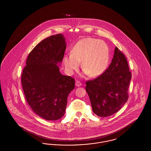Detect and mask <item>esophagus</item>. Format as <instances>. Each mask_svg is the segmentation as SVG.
<instances>
[{
  "label": "esophagus",
  "mask_w": 151,
  "mask_h": 151,
  "mask_svg": "<svg viewBox=\"0 0 151 151\" xmlns=\"http://www.w3.org/2000/svg\"><path fill=\"white\" fill-rule=\"evenodd\" d=\"M75 85L76 86H81V83H80V81H76L75 83Z\"/></svg>",
  "instance_id": "1"
}]
</instances>
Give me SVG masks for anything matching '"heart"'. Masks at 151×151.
<instances>
[{
	"label": "heart",
	"mask_w": 151,
	"mask_h": 151,
	"mask_svg": "<svg viewBox=\"0 0 151 151\" xmlns=\"http://www.w3.org/2000/svg\"><path fill=\"white\" fill-rule=\"evenodd\" d=\"M110 60L108 45L103 41L92 38L80 40L71 50V55L63 58L65 68L72 75L80 66L91 78H96L106 71Z\"/></svg>",
	"instance_id": "1"
}]
</instances>
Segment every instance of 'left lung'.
Segmentation results:
<instances>
[{"mask_svg":"<svg viewBox=\"0 0 151 151\" xmlns=\"http://www.w3.org/2000/svg\"><path fill=\"white\" fill-rule=\"evenodd\" d=\"M131 72L124 55L115 47L107 70L96 79L86 81V92L94 113L101 117L114 114L129 99Z\"/></svg>","mask_w":151,"mask_h":151,"instance_id":"left-lung-1","label":"left lung"}]
</instances>
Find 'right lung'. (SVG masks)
I'll list each match as a JSON object with an SVG mask.
<instances>
[{
  "label": "right lung",
  "mask_w": 151,
  "mask_h": 151,
  "mask_svg": "<svg viewBox=\"0 0 151 151\" xmlns=\"http://www.w3.org/2000/svg\"><path fill=\"white\" fill-rule=\"evenodd\" d=\"M66 43L62 34L49 37L29 53L22 74V89L35 113L47 121L65 115L69 93L75 79L59 72ZM60 65V64H59Z\"/></svg>",
  "instance_id": "obj_1"
}]
</instances>
